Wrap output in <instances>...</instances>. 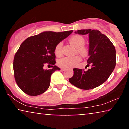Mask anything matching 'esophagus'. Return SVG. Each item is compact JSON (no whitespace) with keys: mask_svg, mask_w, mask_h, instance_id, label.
I'll use <instances>...</instances> for the list:
<instances>
[{"mask_svg":"<svg viewBox=\"0 0 129 129\" xmlns=\"http://www.w3.org/2000/svg\"><path fill=\"white\" fill-rule=\"evenodd\" d=\"M65 69H66V68H61V71H65Z\"/></svg>","mask_w":129,"mask_h":129,"instance_id":"obj_1","label":"esophagus"}]
</instances>
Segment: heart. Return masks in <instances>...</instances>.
Here are the masks:
<instances>
[{"mask_svg": "<svg viewBox=\"0 0 129 129\" xmlns=\"http://www.w3.org/2000/svg\"><path fill=\"white\" fill-rule=\"evenodd\" d=\"M69 43L77 48V51L82 56H85L88 53V50L84 46L85 40L82 36L74 35L69 39ZM62 43H59L56 45L54 49V53L57 56H60L62 54ZM81 58L80 56H75L73 57H65L58 61V65L61 67L68 68L76 65L79 62Z\"/></svg>", "mask_w": 129, "mask_h": 129, "instance_id": "1", "label": "heart"}]
</instances>
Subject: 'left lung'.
<instances>
[{
    "label": "left lung",
    "instance_id": "left-lung-1",
    "mask_svg": "<svg viewBox=\"0 0 129 129\" xmlns=\"http://www.w3.org/2000/svg\"><path fill=\"white\" fill-rule=\"evenodd\" d=\"M89 35V58L91 68L88 71L74 68L69 81L78 88L89 90L99 86L108 80L116 64V51L109 39L98 30L81 29L75 32Z\"/></svg>",
    "mask_w": 129,
    "mask_h": 129
}]
</instances>
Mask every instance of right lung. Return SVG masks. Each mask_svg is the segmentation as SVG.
Here are the masks:
<instances>
[{
  "instance_id": "obj_1",
  "label": "right lung",
  "mask_w": 129,
  "mask_h": 129,
  "mask_svg": "<svg viewBox=\"0 0 129 129\" xmlns=\"http://www.w3.org/2000/svg\"><path fill=\"white\" fill-rule=\"evenodd\" d=\"M72 32H43L29 37L21 43L15 55L13 67L15 81L23 92L36 96L49 88L52 74L60 70L54 65V49ZM47 64H52V69H44Z\"/></svg>"
}]
</instances>
